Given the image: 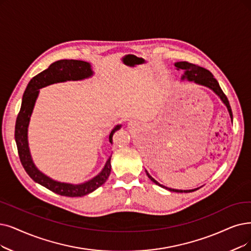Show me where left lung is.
<instances>
[{
    "label": "left lung",
    "mask_w": 251,
    "mask_h": 251,
    "mask_svg": "<svg viewBox=\"0 0 251 251\" xmlns=\"http://www.w3.org/2000/svg\"><path fill=\"white\" fill-rule=\"evenodd\" d=\"M175 66L178 68V69H181V70H184V75L182 77V79L184 78H187L189 81H194L198 84H201V85H204V86H207L209 88H211L212 91L222 99V101L226 104L227 110H228V113H229V116H230V119H232L233 122V113H232V109H230V106H229V103H228V100L226 98V96L224 94L223 89L220 88L217 80L214 78V76L212 75V73L208 71L207 69L203 68V67H200L199 65H195V64H192V63H188V62H179V63H176ZM146 174L148 176V178L151 180L152 182H154L155 184L162 186L164 188H167L168 190H170V192H175V193H190V192H194V190L196 189H193V190H179V189H172V188H168L166 186H163L162 184H159L156 180H154L151 176H150L148 174V172L146 171Z\"/></svg>",
    "instance_id": "left-lung-1"
}]
</instances>
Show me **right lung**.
I'll use <instances>...</instances> for the list:
<instances>
[{
    "label": "right lung",
    "mask_w": 251,
    "mask_h": 251,
    "mask_svg": "<svg viewBox=\"0 0 251 251\" xmlns=\"http://www.w3.org/2000/svg\"><path fill=\"white\" fill-rule=\"evenodd\" d=\"M93 71L91 65L83 61H77V59H61L50 65L48 69L43 72L39 73L31 79L28 82L24 97L22 107L16 118L15 124V142L17 145V151L21 159L22 165L25 168L27 175L31 177L34 181L38 182L48 188L51 192L65 196V197H83L87 194L93 193L98 187L105 183L108 179L110 172H111V156L107 160V163L102 170V172L97 175L89 181L82 184H69L54 181L49 177L42 174L35 167L31 154H29L27 145V126L29 123L33 108L36 102V99L39 94V88H42L46 85L63 82L67 80H80L92 76ZM120 128V126H116L109 135V141H112L113 134Z\"/></svg>",
    "instance_id": "1"
}]
</instances>
